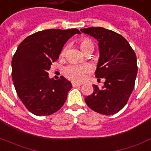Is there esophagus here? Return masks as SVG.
<instances>
[{
  "instance_id": "34e87169",
  "label": "esophagus",
  "mask_w": 151,
  "mask_h": 151,
  "mask_svg": "<svg viewBox=\"0 0 151 151\" xmlns=\"http://www.w3.org/2000/svg\"><path fill=\"white\" fill-rule=\"evenodd\" d=\"M72 85L73 87H78V86H81V84H79V83H75V82H72Z\"/></svg>"
}]
</instances>
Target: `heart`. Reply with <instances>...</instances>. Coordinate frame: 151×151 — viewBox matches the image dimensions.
Here are the masks:
<instances>
[{
  "mask_svg": "<svg viewBox=\"0 0 151 151\" xmlns=\"http://www.w3.org/2000/svg\"><path fill=\"white\" fill-rule=\"evenodd\" d=\"M80 47L83 52H86L87 50H94V43L93 42L88 39V38H83L80 40ZM67 50V46L63 49L61 51V56H64ZM90 69L89 67L84 65L80 64H70L64 67L63 69V74L67 78L74 82H81L83 81L86 77L87 73H89Z\"/></svg>",
  "mask_w": 151,
  "mask_h": 151,
  "instance_id": "b5f03b06",
  "label": "heart"
}]
</instances>
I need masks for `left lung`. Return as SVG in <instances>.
<instances>
[{
  "mask_svg": "<svg viewBox=\"0 0 151 151\" xmlns=\"http://www.w3.org/2000/svg\"><path fill=\"white\" fill-rule=\"evenodd\" d=\"M99 42V60L95 77L105 78L104 86L93 85L94 91L84 100L93 111L105 116L117 113L127 105L137 74V56L127 40L101 27L81 29Z\"/></svg>",
  "mask_w": 151,
  "mask_h": 151,
  "instance_id": "left-lung-1",
  "label": "left lung"
}]
</instances>
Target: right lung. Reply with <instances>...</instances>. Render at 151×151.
<instances>
[{
  "label": "right lung",
  "mask_w": 151,
  "mask_h": 151,
  "mask_svg": "<svg viewBox=\"0 0 151 151\" xmlns=\"http://www.w3.org/2000/svg\"><path fill=\"white\" fill-rule=\"evenodd\" d=\"M75 34H81L78 29L37 32L25 38L13 56L12 75L16 92L35 116L54 113L67 100L71 82L63 77L50 79L48 70L59 58L63 45Z\"/></svg>",
  "instance_id": "add662e5"
}]
</instances>
